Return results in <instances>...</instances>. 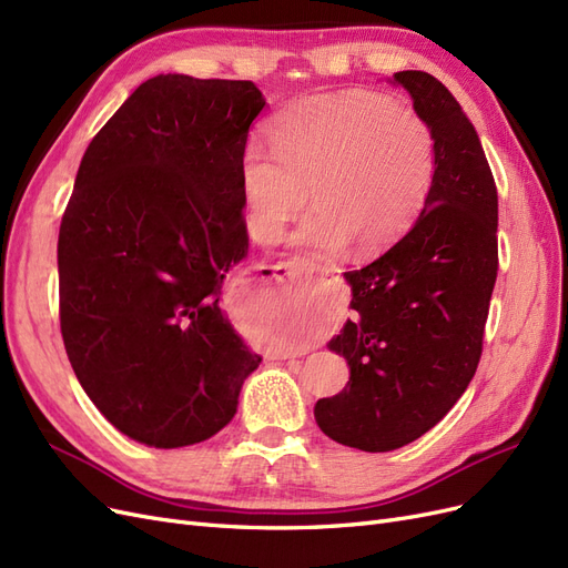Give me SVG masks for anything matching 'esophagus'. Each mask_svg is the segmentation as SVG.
<instances>
[{
	"mask_svg": "<svg viewBox=\"0 0 568 568\" xmlns=\"http://www.w3.org/2000/svg\"><path fill=\"white\" fill-rule=\"evenodd\" d=\"M273 271L278 273V276H285V278H295V276H308V273H327V268L325 266H318V264H314V262H308V260H300V257H292V260H287V262H278L276 266H273ZM276 358H292V356H287V354H281V356H276Z\"/></svg>",
	"mask_w": 568,
	"mask_h": 568,
	"instance_id": "34e87169",
	"label": "esophagus"
}]
</instances>
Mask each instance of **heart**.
I'll return each instance as SVG.
<instances>
[{
    "label": "heart",
    "instance_id": "1",
    "mask_svg": "<svg viewBox=\"0 0 568 568\" xmlns=\"http://www.w3.org/2000/svg\"><path fill=\"white\" fill-rule=\"evenodd\" d=\"M271 151L252 143L241 181L247 229L276 243L306 205L316 203L292 243L337 252L379 250L425 207L436 172L432 126L387 97L346 91L290 108L271 126Z\"/></svg>",
    "mask_w": 568,
    "mask_h": 568
}]
</instances>
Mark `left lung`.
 <instances>
[{"label":"left lung","instance_id":"obj_1","mask_svg":"<svg viewBox=\"0 0 568 568\" xmlns=\"http://www.w3.org/2000/svg\"><path fill=\"white\" fill-rule=\"evenodd\" d=\"M436 141L434 184L413 229L358 271L352 321L327 342L349 382L314 415L333 442L387 453L429 432L457 404L481 358L498 276V191L474 124L423 70H400Z\"/></svg>","mask_w":568,"mask_h":568}]
</instances>
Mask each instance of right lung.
<instances>
[{
	"mask_svg": "<svg viewBox=\"0 0 568 568\" xmlns=\"http://www.w3.org/2000/svg\"><path fill=\"white\" fill-rule=\"evenodd\" d=\"M247 80H145L91 139L59 231L63 344L115 429L181 448L224 429L254 354L219 306L247 257Z\"/></svg>",
	"mask_w": 568,
	"mask_h": 568,
	"instance_id": "right-lung-1",
	"label": "right lung"
}]
</instances>
